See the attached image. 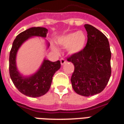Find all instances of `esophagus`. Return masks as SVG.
Instances as JSON below:
<instances>
[{"label":"esophagus","mask_w":124,"mask_h":124,"mask_svg":"<svg viewBox=\"0 0 124 124\" xmlns=\"http://www.w3.org/2000/svg\"><path fill=\"white\" fill-rule=\"evenodd\" d=\"M66 62V60H65L64 58H62L61 59H60V63H61V65H64Z\"/></svg>","instance_id":"esophagus-1"}]
</instances>
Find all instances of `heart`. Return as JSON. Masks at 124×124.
<instances>
[{
    "mask_svg": "<svg viewBox=\"0 0 124 124\" xmlns=\"http://www.w3.org/2000/svg\"><path fill=\"white\" fill-rule=\"evenodd\" d=\"M57 43L61 46L67 47L70 54H76L85 47L86 35L82 31L72 32L58 38Z\"/></svg>",
    "mask_w": 124,
    "mask_h": 124,
    "instance_id": "obj_1",
    "label": "heart"
}]
</instances>
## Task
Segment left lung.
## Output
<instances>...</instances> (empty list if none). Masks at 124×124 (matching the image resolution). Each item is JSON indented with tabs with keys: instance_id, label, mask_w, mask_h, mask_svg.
<instances>
[{
	"instance_id": "left-lung-1",
	"label": "left lung",
	"mask_w": 124,
	"mask_h": 124,
	"mask_svg": "<svg viewBox=\"0 0 124 124\" xmlns=\"http://www.w3.org/2000/svg\"><path fill=\"white\" fill-rule=\"evenodd\" d=\"M84 27L87 33L86 46L67 60L75 66L71 78L74 91L89 96L102 92L108 84L111 74V53L105 35L91 25L85 24Z\"/></svg>"
}]
</instances>
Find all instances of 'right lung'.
I'll return each instance as SVG.
<instances>
[{"label":"right lung","instance_id":"add662e5","mask_svg":"<svg viewBox=\"0 0 124 124\" xmlns=\"http://www.w3.org/2000/svg\"><path fill=\"white\" fill-rule=\"evenodd\" d=\"M47 30L42 27H33L16 36L9 53V75L15 86L21 93L30 97H39L49 91L54 73L60 68V61L51 62L44 59L40 68L35 73L24 77L20 74L16 66V56L21 45L32 37H46ZM49 47V44L47 45Z\"/></svg>","mask_w":124,"mask_h":124}]
</instances>
